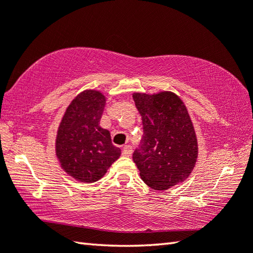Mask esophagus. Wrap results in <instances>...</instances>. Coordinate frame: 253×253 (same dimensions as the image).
I'll return each mask as SVG.
<instances>
[{
	"label": "esophagus",
	"mask_w": 253,
	"mask_h": 253,
	"mask_svg": "<svg viewBox=\"0 0 253 253\" xmlns=\"http://www.w3.org/2000/svg\"><path fill=\"white\" fill-rule=\"evenodd\" d=\"M132 154V148L130 145H125V146L123 147V155L124 156H130Z\"/></svg>",
	"instance_id": "34e87169"
}]
</instances>
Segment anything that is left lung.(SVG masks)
Wrapping results in <instances>:
<instances>
[{
  "label": "left lung",
  "mask_w": 253,
  "mask_h": 253,
  "mask_svg": "<svg viewBox=\"0 0 253 253\" xmlns=\"http://www.w3.org/2000/svg\"><path fill=\"white\" fill-rule=\"evenodd\" d=\"M132 99L143 119L144 137L132 154L144 183L165 191L190 176L199 145L186 106L176 93L134 92Z\"/></svg>",
  "instance_id": "1"
}]
</instances>
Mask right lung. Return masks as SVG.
<instances>
[{
	"instance_id": "right-lung-1",
	"label": "right lung",
	"mask_w": 253,
	"mask_h": 253,
	"mask_svg": "<svg viewBox=\"0 0 253 253\" xmlns=\"http://www.w3.org/2000/svg\"><path fill=\"white\" fill-rule=\"evenodd\" d=\"M105 105L101 91H81L67 107L57 130L55 156L60 166L83 183L100 179L122 154L111 143L109 130L99 126Z\"/></svg>"
}]
</instances>
